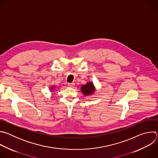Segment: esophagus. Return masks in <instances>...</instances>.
<instances>
[{"label": "esophagus", "mask_w": 158, "mask_h": 158, "mask_svg": "<svg viewBox=\"0 0 158 158\" xmlns=\"http://www.w3.org/2000/svg\"><path fill=\"white\" fill-rule=\"evenodd\" d=\"M74 85H75V84H74V83H69V84H68V86H69V87H73L74 86Z\"/></svg>", "instance_id": "esophagus-1"}]
</instances>
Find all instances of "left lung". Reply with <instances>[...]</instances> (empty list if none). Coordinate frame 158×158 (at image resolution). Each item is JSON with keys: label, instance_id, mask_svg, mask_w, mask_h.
Wrapping results in <instances>:
<instances>
[{"label": "left lung", "instance_id": "1", "mask_svg": "<svg viewBox=\"0 0 158 158\" xmlns=\"http://www.w3.org/2000/svg\"><path fill=\"white\" fill-rule=\"evenodd\" d=\"M81 91L84 96H90L94 94L96 91V87L93 82L89 81L85 84L81 85Z\"/></svg>", "mask_w": 158, "mask_h": 158}]
</instances>
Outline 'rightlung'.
Listing matches in <instances>:
<instances>
[{"label": "right lung", "mask_w": 158, "mask_h": 158, "mask_svg": "<svg viewBox=\"0 0 158 158\" xmlns=\"http://www.w3.org/2000/svg\"><path fill=\"white\" fill-rule=\"evenodd\" d=\"M56 86L54 85H52L51 87V88H50V91H51V92H54V91H55V89H56Z\"/></svg>", "instance_id": "right-lung-1"}]
</instances>
